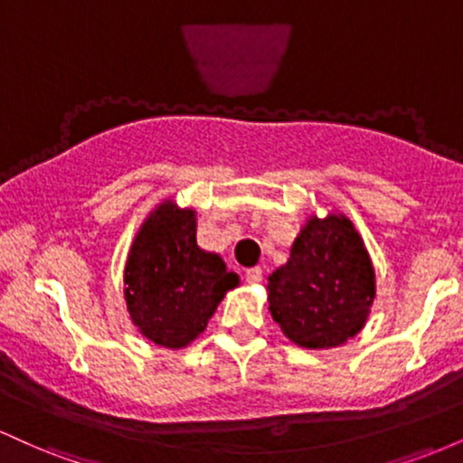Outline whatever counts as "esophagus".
Listing matches in <instances>:
<instances>
[{"label": "esophagus", "mask_w": 463, "mask_h": 463, "mask_svg": "<svg viewBox=\"0 0 463 463\" xmlns=\"http://www.w3.org/2000/svg\"><path fill=\"white\" fill-rule=\"evenodd\" d=\"M246 280L250 285H257L263 280V269L261 268H250L246 269Z\"/></svg>", "instance_id": "1"}]
</instances>
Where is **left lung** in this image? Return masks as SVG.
<instances>
[{
  "instance_id": "left-lung-1",
  "label": "left lung",
  "mask_w": 463,
  "mask_h": 463,
  "mask_svg": "<svg viewBox=\"0 0 463 463\" xmlns=\"http://www.w3.org/2000/svg\"><path fill=\"white\" fill-rule=\"evenodd\" d=\"M274 322L302 348H335L365 326L374 302V268L364 239L342 213L311 215L289 261L269 276Z\"/></svg>"
}]
</instances>
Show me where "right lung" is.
Masks as SVG:
<instances>
[{
    "label": "right lung",
    "instance_id": "right-lung-1",
    "mask_svg": "<svg viewBox=\"0 0 463 463\" xmlns=\"http://www.w3.org/2000/svg\"><path fill=\"white\" fill-rule=\"evenodd\" d=\"M130 320L143 337L183 348L206 328L239 276L220 254L195 241V211L165 200L147 215L132 241L124 269Z\"/></svg>",
    "mask_w": 463,
    "mask_h": 463
}]
</instances>
